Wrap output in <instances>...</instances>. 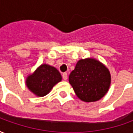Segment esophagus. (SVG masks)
Masks as SVG:
<instances>
[{
    "mask_svg": "<svg viewBox=\"0 0 133 133\" xmlns=\"http://www.w3.org/2000/svg\"><path fill=\"white\" fill-rule=\"evenodd\" d=\"M63 78L64 81H66L67 79H68V74H67V72L63 73Z\"/></svg>",
    "mask_w": 133,
    "mask_h": 133,
    "instance_id": "1",
    "label": "esophagus"
}]
</instances>
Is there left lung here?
Here are the masks:
<instances>
[{"label":"left lung","mask_w":133,"mask_h":133,"mask_svg":"<svg viewBox=\"0 0 133 133\" xmlns=\"http://www.w3.org/2000/svg\"><path fill=\"white\" fill-rule=\"evenodd\" d=\"M75 94L84 102H95L104 97L111 83L109 70L93 58L81 59L69 75Z\"/></svg>","instance_id":"obj_1"}]
</instances>
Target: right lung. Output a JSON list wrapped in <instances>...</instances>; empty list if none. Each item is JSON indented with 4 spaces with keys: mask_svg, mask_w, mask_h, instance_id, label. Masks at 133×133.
Wrapping results in <instances>:
<instances>
[{
    "mask_svg": "<svg viewBox=\"0 0 133 133\" xmlns=\"http://www.w3.org/2000/svg\"><path fill=\"white\" fill-rule=\"evenodd\" d=\"M62 76L55 68L42 64L33 74L28 75L25 84L28 88L38 97L48 94L53 86L61 82Z\"/></svg>",
    "mask_w": 133,
    "mask_h": 133,
    "instance_id": "1",
    "label": "right lung"
}]
</instances>
